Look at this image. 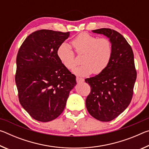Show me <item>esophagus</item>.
<instances>
[{
	"mask_svg": "<svg viewBox=\"0 0 149 149\" xmlns=\"http://www.w3.org/2000/svg\"><path fill=\"white\" fill-rule=\"evenodd\" d=\"M76 81L78 83V84H80V83H82V82L84 81V79L79 77H76Z\"/></svg>",
	"mask_w": 149,
	"mask_h": 149,
	"instance_id": "34e87169",
	"label": "esophagus"
}]
</instances>
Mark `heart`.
I'll return each instance as SVG.
<instances>
[{"label": "heart", "instance_id": "heart-1", "mask_svg": "<svg viewBox=\"0 0 149 149\" xmlns=\"http://www.w3.org/2000/svg\"><path fill=\"white\" fill-rule=\"evenodd\" d=\"M75 51L83 54L82 65L74 67L72 72L78 76H87L93 72L99 74L106 69L112 54V46L107 38H98L87 33L78 35L72 41ZM57 56L68 69L75 64V55L68 45L63 42L57 49Z\"/></svg>", "mask_w": 149, "mask_h": 149}]
</instances>
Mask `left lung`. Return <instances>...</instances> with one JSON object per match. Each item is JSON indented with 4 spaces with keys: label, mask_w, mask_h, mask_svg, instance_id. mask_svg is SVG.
<instances>
[{
    "label": "left lung",
    "mask_w": 149,
    "mask_h": 149,
    "mask_svg": "<svg viewBox=\"0 0 149 149\" xmlns=\"http://www.w3.org/2000/svg\"><path fill=\"white\" fill-rule=\"evenodd\" d=\"M107 37L112 54L108 66L99 74L85 81L91 86L85 104L89 114L101 122H110L129 106L137 78L132 47L120 33L108 28L93 30Z\"/></svg>",
    "instance_id": "1"
}]
</instances>
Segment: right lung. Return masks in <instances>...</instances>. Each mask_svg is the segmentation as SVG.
Segmentation results:
<instances>
[{
  "label": "right lung",
  "mask_w": 149,
  "mask_h": 149,
  "mask_svg": "<svg viewBox=\"0 0 149 149\" xmlns=\"http://www.w3.org/2000/svg\"><path fill=\"white\" fill-rule=\"evenodd\" d=\"M70 36L49 29L38 30L25 39L16 58L15 80L19 100L37 121L47 122L62 114L75 76L57 56V49Z\"/></svg>",
  "instance_id": "right-lung-1"
}]
</instances>
